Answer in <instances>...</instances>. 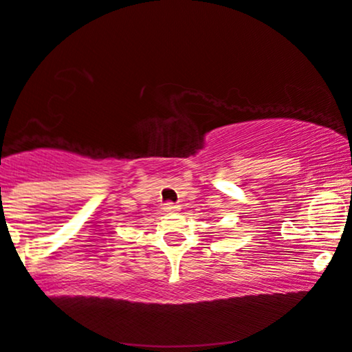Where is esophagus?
I'll list each match as a JSON object with an SVG mask.
<instances>
[{"instance_id":"1","label":"esophagus","mask_w":352,"mask_h":352,"mask_svg":"<svg viewBox=\"0 0 352 352\" xmlns=\"http://www.w3.org/2000/svg\"><path fill=\"white\" fill-rule=\"evenodd\" d=\"M164 211H166V213H177L178 206L174 205V204H166L164 205Z\"/></svg>"}]
</instances>
